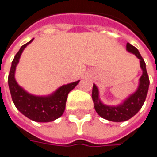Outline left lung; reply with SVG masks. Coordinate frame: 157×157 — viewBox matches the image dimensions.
I'll return each instance as SVG.
<instances>
[{
	"mask_svg": "<svg viewBox=\"0 0 157 157\" xmlns=\"http://www.w3.org/2000/svg\"><path fill=\"white\" fill-rule=\"evenodd\" d=\"M126 49L131 53L134 54L140 62V67L142 69V76L140 78V85L138 90L127 98L124 103L117 107H110L106 106L101 102L99 100L98 88L94 84L93 86V92H92V98L94 104V109L100 117L105 118L107 120L113 122H123L126 121L132 117L138 111L141 109L145 101L148 86H149V78L146 70V63L142 56H140V52L135 47L130 43L126 45Z\"/></svg>",
	"mask_w": 157,
	"mask_h": 157,
	"instance_id": "left-lung-1",
	"label": "left lung"
}]
</instances>
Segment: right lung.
Wrapping results in <instances>:
<instances>
[{
    "label": "right lung",
    "mask_w": 157,
    "mask_h": 157,
    "mask_svg": "<svg viewBox=\"0 0 157 157\" xmlns=\"http://www.w3.org/2000/svg\"><path fill=\"white\" fill-rule=\"evenodd\" d=\"M33 40L21 47L12 61L8 78L9 87L14 104L23 115L36 122H51L57 119L63 114L68 94L78 84L79 80L61 86L52 95L47 97L32 95L20 87L15 79V70L19 62L22 52Z\"/></svg>",
    "instance_id": "1"
}]
</instances>
